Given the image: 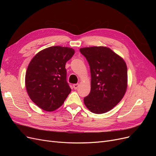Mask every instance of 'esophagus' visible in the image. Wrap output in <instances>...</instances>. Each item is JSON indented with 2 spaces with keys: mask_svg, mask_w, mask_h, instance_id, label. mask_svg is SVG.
<instances>
[{
  "mask_svg": "<svg viewBox=\"0 0 156 156\" xmlns=\"http://www.w3.org/2000/svg\"><path fill=\"white\" fill-rule=\"evenodd\" d=\"M78 87H79V84H73V88L74 89L76 90V89H77Z\"/></svg>",
  "mask_w": 156,
  "mask_h": 156,
  "instance_id": "1",
  "label": "esophagus"
}]
</instances>
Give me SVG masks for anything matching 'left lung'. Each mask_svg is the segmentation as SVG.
<instances>
[{
	"mask_svg": "<svg viewBox=\"0 0 156 156\" xmlns=\"http://www.w3.org/2000/svg\"><path fill=\"white\" fill-rule=\"evenodd\" d=\"M90 66L91 90L84 98L93 113L103 114L114 108L124 96L127 70L124 60L110 48L94 46L80 49Z\"/></svg>",
	"mask_w": 156,
	"mask_h": 156,
	"instance_id": "obj_1",
	"label": "left lung"
}]
</instances>
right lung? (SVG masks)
I'll return each instance as SVG.
<instances>
[{"instance_id":"1","label":"right lung","mask_w":156,"mask_h":156,"mask_svg":"<svg viewBox=\"0 0 156 156\" xmlns=\"http://www.w3.org/2000/svg\"><path fill=\"white\" fill-rule=\"evenodd\" d=\"M74 53L72 48L53 46L40 51L30 60L25 87L31 100L41 109L56 110L71 92L65 67Z\"/></svg>"}]
</instances>
